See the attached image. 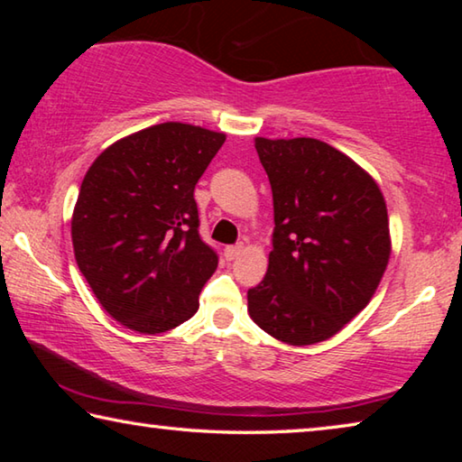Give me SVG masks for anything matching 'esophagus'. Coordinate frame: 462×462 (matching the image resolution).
<instances>
[{
  "label": "esophagus",
  "instance_id": "34e87169",
  "mask_svg": "<svg viewBox=\"0 0 462 462\" xmlns=\"http://www.w3.org/2000/svg\"><path fill=\"white\" fill-rule=\"evenodd\" d=\"M242 250H245V245L228 246V248L224 250V256H226V261H234V259H236V256L242 253Z\"/></svg>",
  "mask_w": 462,
  "mask_h": 462
}]
</instances>
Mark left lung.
<instances>
[{
	"mask_svg": "<svg viewBox=\"0 0 462 462\" xmlns=\"http://www.w3.org/2000/svg\"><path fill=\"white\" fill-rule=\"evenodd\" d=\"M273 191L267 275L248 289L253 322L291 346L338 334L377 291L391 256L374 179L316 138H254Z\"/></svg>",
	"mask_w": 462,
	"mask_h": 462,
	"instance_id": "1",
	"label": "left lung"
}]
</instances>
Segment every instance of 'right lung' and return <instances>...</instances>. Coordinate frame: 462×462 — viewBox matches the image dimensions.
Wrapping results in <instances>:
<instances>
[{
  "label": "right lung",
  "instance_id": "obj_1",
  "mask_svg": "<svg viewBox=\"0 0 462 462\" xmlns=\"http://www.w3.org/2000/svg\"><path fill=\"white\" fill-rule=\"evenodd\" d=\"M224 140L156 124L116 140L85 173L71 217L75 261L124 328L161 334L198 311L217 256L199 238L193 189Z\"/></svg>",
  "mask_w": 462,
  "mask_h": 462
}]
</instances>
